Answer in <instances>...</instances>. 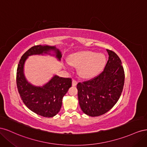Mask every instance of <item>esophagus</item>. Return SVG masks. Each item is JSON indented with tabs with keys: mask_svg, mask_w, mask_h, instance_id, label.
I'll list each match as a JSON object with an SVG mask.
<instances>
[{
	"mask_svg": "<svg viewBox=\"0 0 147 147\" xmlns=\"http://www.w3.org/2000/svg\"><path fill=\"white\" fill-rule=\"evenodd\" d=\"M77 84V82L75 80H74V79H73L72 80V86H76Z\"/></svg>",
	"mask_w": 147,
	"mask_h": 147,
	"instance_id": "1",
	"label": "esophagus"
}]
</instances>
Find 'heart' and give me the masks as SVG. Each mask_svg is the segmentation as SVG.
Returning <instances> with one entry per match:
<instances>
[{"instance_id":"b5f03b06","label":"heart","mask_w":147,"mask_h":147,"mask_svg":"<svg viewBox=\"0 0 147 147\" xmlns=\"http://www.w3.org/2000/svg\"><path fill=\"white\" fill-rule=\"evenodd\" d=\"M70 65L78 67V74L84 78L96 76L103 69L105 63L104 55L93 51H82L70 55L68 58Z\"/></svg>"}]
</instances>
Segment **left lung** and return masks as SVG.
<instances>
[{"mask_svg": "<svg viewBox=\"0 0 147 147\" xmlns=\"http://www.w3.org/2000/svg\"><path fill=\"white\" fill-rule=\"evenodd\" d=\"M109 59L97 76L77 84L79 104L83 112L90 117H98L112 109L122 93L124 71L121 61L114 51L107 50Z\"/></svg>", "mask_w": 147, "mask_h": 147, "instance_id": "left-lung-1", "label": "left lung"}]
</instances>
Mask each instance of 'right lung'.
I'll return each instance as SVG.
<instances>
[{"label": "right lung", "mask_w": 147, "mask_h": 147, "mask_svg": "<svg viewBox=\"0 0 147 147\" xmlns=\"http://www.w3.org/2000/svg\"><path fill=\"white\" fill-rule=\"evenodd\" d=\"M51 50L56 53V57L60 60L61 53L55 47L36 45L31 47L22 56L16 72L18 91L24 104L35 113L48 118L55 116L59 112L63 97L72 86V78L55 75L42 87L34 86L26 80L23 67L28 56L43 53L50 54L48 53Z\"/></svg>", "instance_id": "obj_1"}]
</instances>
